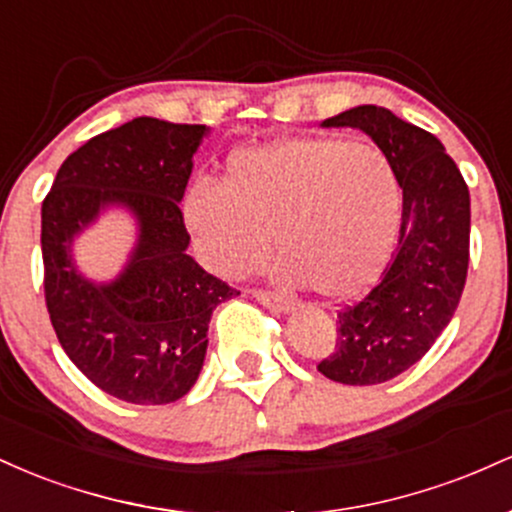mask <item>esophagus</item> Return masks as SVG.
<instances>
[{"label":"esophagus","mask_w":512,"mask_h":512,"mask_svg":"<svg viewBox=\"0 0 512 512\" xmlns=\"http://www.w3.org/2000/svg\"><path fill=\"white\" fill-rule=\"evenodd\" d=\"M252 296H255L262 305H267V308L279 310V313H286V310L293 308V298L284 296V293L267 291V289H252Z\"/></svg>","instance_id":"1"}]
</instances>
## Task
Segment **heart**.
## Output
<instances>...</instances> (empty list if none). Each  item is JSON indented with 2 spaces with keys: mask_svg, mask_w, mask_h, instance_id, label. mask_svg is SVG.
<instances>
[{
  "mask_svg": "<svg viewBox=\"0 0 512 512\" xmlns=\"http://www.w3.org/2000/svg\"><path fill=\"white\" fill-rule=\"evenodd\" d=\"M397 182L378 146L303 137L240 149L223 182L197 180L185 221L209 269L250 272L269 248L286 281L320 296H351L373 279L397 228Z\"/></svg>",
  "mask_w": 512,
  "mask_h": 512,
  "instance_id": "heart-1",
  "label": "heart"
}]
</instances>
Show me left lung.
<instances>
[{
    "label": "left lung",
    "mask_w": 512,
    "mask_h": 512,
    "mask_svg": "<svg viewBox=\"0 0 512 512\" xmlns=\"http://www.w3.org/2000/svg\"><path fill=\"white\" fill-rule=\"evenodd\" d=\"M363 129L402 187L397 243L378 284L337 310V342L317 363L325 378L375 385L414 366L460 303L469 267V190L445 146L380 105L322 122Z\"/></svg>",
    "instance_id": "8db88e82"
}]
</instances>
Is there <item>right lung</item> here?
Returning <instances> with one entry per match:
<instances>
[{
    "mask_svg": "<svg viewBox=\"0 0 512 512\" xmlns=\"http://www.w3.org/2000/svg\"><path fill=\"white\" fill-rule=\"evenodd\" d=\"M204 125L156 117L88 139L67 156L43 199V286L52 330L93 385L129 404H168L190 392L207 354L211 310L236 289L187 255L178 202ZM105 203L140 221L133 262L113 285L81 280L71 238Z\"/></svg>",
    "mask_w": 512,
    "mask_h": 512,
    "instance_id": "right-lung-1",
    "label": "right lung"
}]
</instances>
